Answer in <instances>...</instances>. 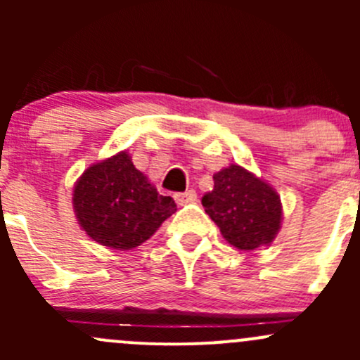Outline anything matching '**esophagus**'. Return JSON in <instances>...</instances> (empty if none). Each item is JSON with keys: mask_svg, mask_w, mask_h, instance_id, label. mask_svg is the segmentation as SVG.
I'll return each mask as SVG.
<instances>
[{"mask_svg": "<svg viewBox=\"0 0 360 360\" xmlns=\"http://www.w3.org/2000/svg\"><path fill=\"white\" fill-rule=\"evenodd\" d=\"M174 198H176L177 203H193L197 200V191L188 190L184 191V193H176L174 195Z\"/></svg>", "mask_w": 360, "mask_h": 360, "instance_id": "1", "label": "esophagus"}]
</instances>
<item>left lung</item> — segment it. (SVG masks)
<instances>
[{"instance_id":"8db88e82","label":"left lung","mask_w":360,"mask_h":360,"mask_svg":"<svg viewBox=\"0 0 360 360\" xmlns=\"http://www.w3.org/2000/svg\"><path fill=\"white\" fill-rule=\"evenodd\" d=\"M212 179L214 190L203 195L202 205L223 237L244 250L270 244L281 228L278 195L238 165L214 174Z\"/></svg>"}]
</instances>
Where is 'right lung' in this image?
<instances>
[{"label":"right lung","instance_id":"add662e5","mask_svg":"<svg viewBox=\"0 0 360 360\" xmlns=\"http://www.w3.org/2000/svg\"><path fill=\"white\" fill-rule=\"evenodd\" d=\"M72 205L86 235L112 249L137 248L176 212V202L158 195L125 151L83 172Z\"/></svg>","mask_w":360,"mask_h":360}]
</instances>
